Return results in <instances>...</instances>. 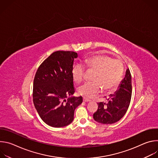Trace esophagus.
Listing matches in <instances>:
<instances>
[{"instance_id":"obj_1","label":"esophagus","mask_w":158,"mask_h":158,"mask_svg":"<svg viewBox=\"0 0 158 158\" xmlns=\"http://www.w3.org/2000/svg\"><path fill=\"white\" fill-rule=\"evenodd\" d=\"M83 101H84V102H89L90 100H89V99L86 98H83Z\"/></svg>"}]
</instances>
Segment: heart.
Listing matches in <instances>:
<instances>
[{
    "label": "heart",
    "mask_w": 158,
    "mask_h": 158,
    "mask_svg": "<svg viewBox=\"0 0 158 158\" xmlns=\"http://www.w3.org/2000/svg\"><path fill=\"white\" fill-rule=\"evenodd\" d=\"M85 65L95 71L92 82L85 83L79 89V93L87 98H93L102 91H111L119 84L124 71L123 62L107 55H96L85 61ZM84 68L81 64L76 65L72 71L74 80L81 82L84 79Z\"/></svg>",
    "instance_id": "heart-1"
}]
</instances>
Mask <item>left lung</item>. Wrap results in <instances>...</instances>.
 <instances>
[{"label": "left lung", "instance_id": "left-lung-1", "mask_svg": "<svg viewBox=\"0 0 158 158\" xmlns=\"http://www.w3.org/2000/svg\"><path fill=\"white\" fill-rule=\"evenodd\" d=\"M132 95L131 75L129 69L119 89L107 99V102L98 103V109L93 114L94 120L106 124H113L119 121L126 114L130 104Z\"/></svg>", "mask_w": 158, "mask_h": 158}]
</instances>
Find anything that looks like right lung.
<instances>
[{
	"label": "right lung",
	"instance_id": "add662e5",
	"mask_svg": "<svg viewBox=\"0 0 158 158\" xmlns=\"http://www.w3.org/2000/svg\"><path fill=\"white\" fill-rule=\"evenodd\" d=\"M77 54L56 51L40 65L33 84V102L42 120L54 127L71 124L82 96L73 97L75 90L72 71Z\"/></svg>",
	"mask_w": 158,
	"mask_h": 158
}]
</instances>
